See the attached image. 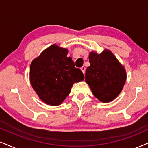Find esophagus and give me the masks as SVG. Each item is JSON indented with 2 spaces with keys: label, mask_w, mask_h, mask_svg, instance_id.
<instances>
[{
  "label": "esophagus",
  "mask_w": 148,
  "mask_h": 148,
  "mask_svg": "<svg viewBox=\"0 0 148 148\" xmlns=\"http://www.w3.org/2000/svg\"><path fill=\"white\" fill-rule=\"evenodd\" d=\"M80 70H81V71H82V72H83V74H85V70H86L85 67H84V66L81 67V68H80Z\"/></svg>",
  "instance_id": "1"
}]
</instances>
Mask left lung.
Here are the masks:
<instances>
[{"mask_svg":"<svg viewBox=\"0 0 148 148\" xmlns=\"http://www.w3.org/2000/svg\"><path fill=\"white\" fill-rule=\"evenodd\" d=\"M90 66L86 70L85 81L100 102H111L121 93L126 80L124 67L110 50L91 52Z\"/></svg>","mask_w":148,"mask_h":148,"instance_id":"left-lung-1","label":"left lung"}]
</instances>
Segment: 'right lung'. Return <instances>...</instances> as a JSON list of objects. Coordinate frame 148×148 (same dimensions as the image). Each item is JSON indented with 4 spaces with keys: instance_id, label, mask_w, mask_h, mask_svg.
<instances>
[{
    "instance_id": "obj_1",
    "label": "right lung",
    "mask_w": 148,
    "mask_h": 148,
    "mask_svg": "<svg viewBox=\"0 0 148 148\" xmlns=\"http://www.w3.org/2000/svg\"><path fill=\"white\" fill-rule=\"evenodd\" d=\"M68 50L53 44L31 62L30 82L39 98L48 105L61 104L70 93L74 83L84 80L75 68Z\"/></svg>"
}]
</instances>
